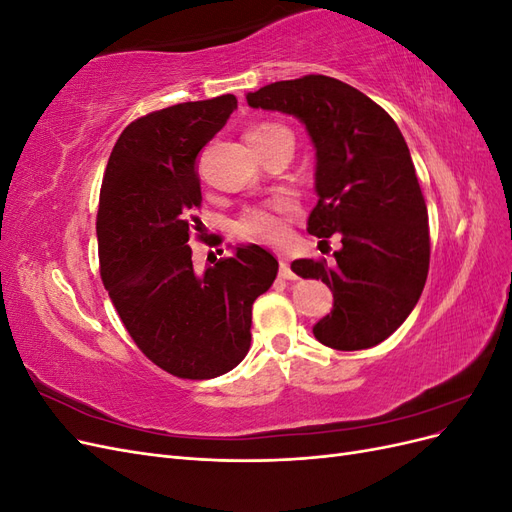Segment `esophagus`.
I'll use <instances>...</instances> for the list:
<instances>
[{
	"instance_id": "esophagus-1",
	"label": "esophagus",
	"mask_w": 512,
	"mask_h": 512,
	"mask_svg": "<svg viewBox=\"0 0 512 512\" xmlns=\"http://www.w3.org/2000/svg\"><path fill=\"white\" fill-rule=\"evenodd\" d=\"M280 277L282 280H297V273L290 269V262L284 258L280 260Z\"/></svg>"
}]
</instances>
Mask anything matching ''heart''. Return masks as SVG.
Listing matches in <instances>:
<instances>
[{
	"label": "heart",
	"mask_w": 512,
	"mask_h": 512,
	"mask_svg": "<svg viewBox=\"0 0 512 512\" xmlns=\"http://www.w3.org/2000/svg\"><path fill=\"white\" fill-rule=\"evenodd\" d=\"M288 132L282 126L265 123L247 132V141H267V138ZM297 215V203L288 196H280L265 205H256L245 209L235 224L237 235L247 241L277 245L286 239V222Z\"/></svg>",
	"instance_id": "b5f03b06"
}]
</instances>
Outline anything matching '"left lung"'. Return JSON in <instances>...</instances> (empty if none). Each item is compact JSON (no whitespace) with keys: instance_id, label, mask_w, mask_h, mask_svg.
Segmentation results:
<instances>
[{"instance_id":"8db88e82","label":"left lung","mask_w":512,"mask_h":512,"mask_svg":"<svg viewBox=\"0 0 512 512\" xmlns=\"http://www.w3.org/2000/svg\"><path fill=\"white\" fill-rule=\"evenodd\" d=\"M247 104L297 117L316 149L318 205L307 232L342 237L335 262L299 258L292 271L322 280L333 309L314 337L335 350L371 348L421 299L429 271L427 207L410 149L391 115L331 76L309 74L250 91Z\"/></svg>"}]
</instances>
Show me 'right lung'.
<instances>
[{"label":"right lung","instance_id":"obj_1","mask_svg":"<svg viewBox=\"0 0 512 512\" xmlns=\"http://www.w3.org/2000/svg\"><path fill=\"white\" fill-rule=\"evenodd\" d=\"M235 108L226 94L132 121L100 190L104 288L134 344L177 378L209 380L245 359L252 305L277 275L273 254L254 243L203 273L192 265L190 213L203 203L196 158Z\"/></svg>","mask_w":512,"mask_h":512}]
</instances>
